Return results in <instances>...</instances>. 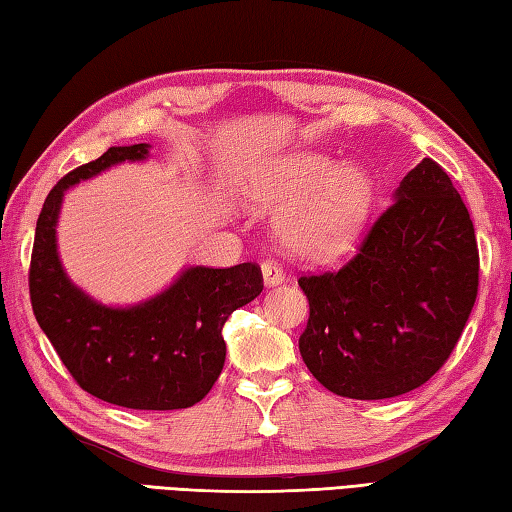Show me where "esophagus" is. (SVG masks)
Wrapping results in <instances>:
<instances>
[{
  "mask_svg": "<svg viewBox=\"0 0 512 512\" xmlns=\"http://www.w3.org/2000/svg\"><path fill=\"white\" fill-rule=\"evenodd\" d=\"M263 281L267 287H276L285 281V274H283V267L276 263V260H265L263 263Z\"/></svg>",
  "mask_w": 512,
  "mask_h": 512,
  "instance_id": "esophagus-1",
  "label": "esophagus"
}]
</instances>
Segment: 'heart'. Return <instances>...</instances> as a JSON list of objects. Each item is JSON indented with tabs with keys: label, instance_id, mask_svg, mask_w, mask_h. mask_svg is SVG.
I'll return each instance as SVG.
<instances>
[{
	"label": "heart",
	"instance_id": "1",
	"mask_svg": "<svg viewBox=\"0 0 512 512\" xmlns=\"http://www.w3.org/2000/svg\"><path fill=\"white\" fill-rule=\"evenodd\" d=\"M372 180L356 165L336 167L325 153L301 151L247 178L245 200L263 211L287 210L278 220L285 247L303 258L343 254L372 207Z\"/></svg>",
	"mask_w": 512,
	"mask_h": 512
}]
</instances>
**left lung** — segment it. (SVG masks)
<instances>
[{
    "label": "left lung",
    "mask_w": 512,
    "mask_h": 512,
    "mask_svg": "<svg viewBox=\"0 0 512 512\" xmlns=\"http://www.w3.org/2000/svg\"><path fill=\"white\" fill-rule=\"evenodd\" d=\"M307 370L347 399H390L426 383L455 350L479 287L464 200L423 158L339 272L301 276Z\"/></svg>",
    "instance_id": "8db88e82"
}]
</instances>
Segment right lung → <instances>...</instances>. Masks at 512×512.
<instances>
[{"instance_id": "1", "label": "right lung", "mask_w": 512, "mask_h": 512, "mask_svg": "<svg viewBox=\"0 0 512 512\" xmlns=\"http://www.w3.org/2000/svg\"><path fill=\"white\" fill-rule=\"evenodd\" d=\"M147 156L149 144L111 147L57 182L37 218L28 289L37 323L82 390L131 410H178L205 399L223 372V325L263 292L260 267H187L149 301L111 307L75 287L57 254L64 191Z\"/></svg>"}]
</instances>
